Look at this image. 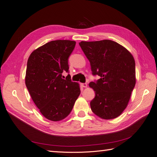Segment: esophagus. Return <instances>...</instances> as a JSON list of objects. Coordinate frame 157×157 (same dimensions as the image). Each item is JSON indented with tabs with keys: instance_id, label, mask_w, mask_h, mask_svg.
<instances>
[{
	"instance_id": "1",
	"label": "esophagus",
	"mask_w": 157,
	"mask_h": 157,
	"mask_svg": "<svg viewBox=\"0 0 157 157\" xmlns=\"http://www.w3.org/2000/svg\"><path fill=\"white\" fill-rule=\"evenodd\" d=\"M81 86L83 88H86L87 87V84L86 83H82V84H81Z\"/></svg>"
}]
</instances>
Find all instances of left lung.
<instances>
[{"instance_id": "obj_1", "label": "left lung", "mask_w": 157, "mask_h": 157, "mask_svg": "<svg viewBox=\"0 0 157 157\" xmlns=\"http://www.w3.org/2000/svg\"><path fill=\"white\" fill-rule=\"evenodd\" d=\"M90 61L93 75L100 78L89 84L95 98L92 112L103 119L121 115L128 105L136 84V63L130 52L111 40L79 42Z\"/></svg>"}]
</instances>
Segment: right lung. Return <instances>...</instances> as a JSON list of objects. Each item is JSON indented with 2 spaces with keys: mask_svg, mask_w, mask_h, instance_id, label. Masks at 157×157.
<instances>
[{
  "mask_svg": "<svg viewBox=\"0 0 157 157\" xmlns=\"http://www.w3.org/2000/svg\"><path fill=\"white\" fill-rule=\"evenodd\" d=\"M76 42L52 40L31 54L27 61L25 85L33 101L47 119L59 121L67 117L80 94L79 84L68 75V59Z\"/></svg>",
  "mask_w": 157,
  "mask_h": 157,
  "instance_id": "obj_1",
  "label": "right lung"
}]
</instances>
